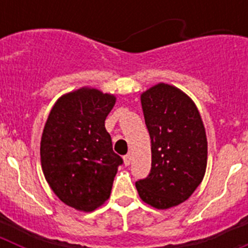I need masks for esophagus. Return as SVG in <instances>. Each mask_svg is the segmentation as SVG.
<instances>
[{"label": "esophagus", "instance_id": "esophagus-1", "mask_svg": "<svg viewBox=\"0 0 248 248\" xmlns=\"http://www.w3.org/2000/svg\"><path fill=\"white\" fill-rule=\"evenodd\" d=\"M130 163H131V156H130V154L125 155V156H124V164H125V166L130 165Z\"/></svg>", "mask_w": 248, "mask_h": 248}]
</instances>
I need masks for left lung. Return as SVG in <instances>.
<instances>
[{"label":"left lung","instance_id":"left-lung-1","mask_svg":"<svg viewBox=\"0 0 248 248\" xmlns=\"http://www.w3.org/2000/svg\"><path fill=\"white\" fill-rule=\"evenodd\" d=\"M151 139V170L135 183L140 199L165 210L190 198L205 176L207 139L191 98L159 83L140 95Z\"/></svg>","mask_w":248,"mask_h":248}]
</instances>
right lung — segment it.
Listing matches in <instances>:
<instances>
[{"instance_id":"1","label":"right lung","mask_w":248,"mask_h":248,"mask_svg":"<svg viewBox=\"0 0 248 248\" xmlns=\"http://www.w3.org/2000/svg\"><path fill=\"white\" fill-rule=\"evenodd\" d=\"M117 98L83 87L59 98L50 110L41 139V164L58 199L91 212L110 196L123 159L113 151L105 119Z\"/></svg>"}]
</instances>
